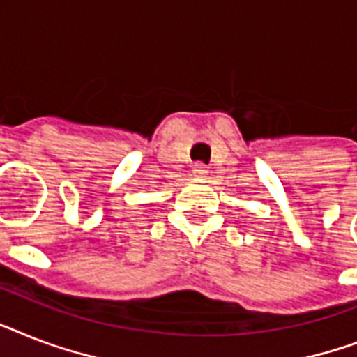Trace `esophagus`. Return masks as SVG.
I'll use <instances>...</instances> for the list:
<instances>
[{"mask_svg":"<svg viewBox=\"0 0 357 357\" xmlns=\"http://www.w3.org/2000/svg\"><path fill=\"white\" fill-rule=\"evenodd\" d=\"M194 172H196V176H199V178H204L205 174H207V170H205L204 165L199 163V165H196V167H194Z\"/></svg>","mask_w":357,"mask_h":357,"instance_id":"esophagus-1","label":"esophagus"}]
</instances>
